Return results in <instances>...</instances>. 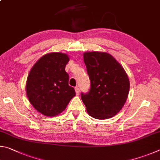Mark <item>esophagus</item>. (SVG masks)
Returning a JSON list of instances; mask_svg holds the SVG:
<instances>
[{"mask_svg": "<svg viewBox=\"0 0 160 160\" xmlns=\"http://www.w3.org/2000/svg\"><path fill=\"white\" fill-rule=\"evenodd\" d=\"M75 91H76V93H77V95L79 94V93H80V89H79V88L78 87V86H77V87H75Z\"/></svg>", "mask_w": 160, "mask_h": 160, "instance_id": "1", "label": "esophagus"}]
</instances>
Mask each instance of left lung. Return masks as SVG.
Listing matches in <instances>:
<instances>
[{"instance_id":"left-lung-1","label":"left lung","mask_w":160,"mask_h":160,"mask_svg":"<svg viewBox=\"0 0 160 160\" xmlns=\"http://www.w3.org/2000/svg\"><path fill=\"white\" fill-rule=\"evenodd\" d=\"M91 87L81 93L86 111L95 119H107L121 110L129 91L125 70L111 55L102 52L83 54Z\"/></svg>"}]
</instances>
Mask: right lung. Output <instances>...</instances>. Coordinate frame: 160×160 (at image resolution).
I'll return each mask as SVG.
<instances>
[{
  "instance_id": "1",
  "label": "right lung",
  "mask_w": 160,
  "mask_h": 160,
  "mask_svg": "<svg viewBox=\"0 0 160 160\" xmlns=\"http://www.w3.org/2000/svg\"><path fill=\"white\" fill-rule=\"evenodd\" d=\"M69 60L68 56L61 52L45 55L36 62L28 76V98L33 108L44 115H58L75 96L65 72Z\"/></svg>"
}]
</instances>
